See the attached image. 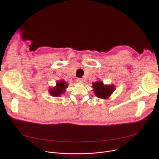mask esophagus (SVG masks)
Instances as JSON below:
<instances>
[{
    "mask_svg": "<svg viewBox=\"0 0 159 159\" xmlns=\"http://www.w3.org/2000/svg\"><path fill=\"white\" fill-rule=\"evenodd\" d=\"M77 82L79 84H82L84 82V80H83V79H77Z\"/></svg>",
    "mask_w": 159,
    "mask_h": 159,
    "instance_id": "obj_1",
    "label": "esophagus"
}]
</instances>
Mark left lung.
Returning a JSON list of instances; mask_svg holds the SVG:
<instances>
[{
    "label": "left lung",
    "instance_id": "8db88e82",
    "mask_svg": "<svg viewBox=\"0 0 159 159\" xmlns=\"http://www.w3.org/2000/svg\"><path fill=\"white\" fill-rule=\"evenodd\" d=\"M94 93L96 96L102 99H107L115 91V87L113 84L104 85L102 81H96L93 84Z\"/></svg>",
    "mask_w": 159,
    "mask_h": 159
}]
</instances>
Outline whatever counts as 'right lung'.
Wrapping results in <instances>:
<instances>
[{
  "instance_id": "right-lung-1",
  "label": "right lung",
  "mask_w": 159,
  "mask_h": 159,
  "mask_svg": "<svg viewBox=\"0 0 159 159\" xmlns=\"http://www.w3.org/2000/svg\"><path fill=\"white\" fill-rule=\"evenodd\" d=\"M68 87L67 83L64 80L58 81L56 84V86L53 88L50 89V94L54 97H60L62 94L65 92V90Z\"/></svg>"
}]
</instances>
